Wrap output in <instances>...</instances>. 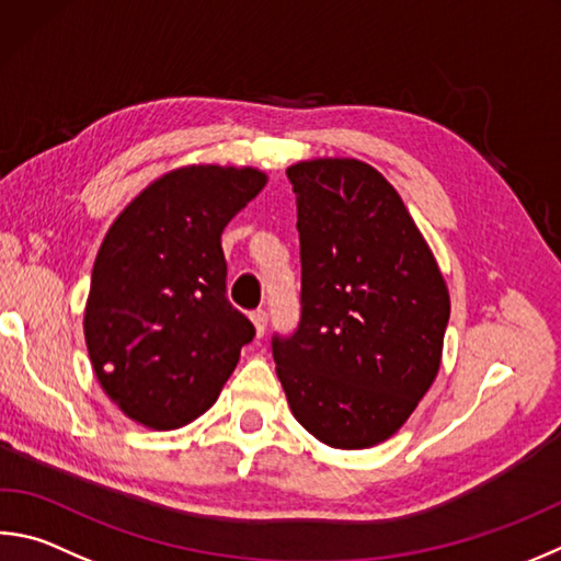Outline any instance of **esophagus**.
<instances>
[{
  "label": "esophagus",
  "instance_id": "esophagus-1",
  "mask_svg": "<svg viewBox=\"0 0 561 561\" xmlns=\"http://www.w3.org/2000/svg\"><path fill=\"white\" fill-rule=\"evenodd\" d=\"M250 319L254 323V331H257V335H264V329H267V311H264V309L252 311Z\"/></svg>",
  "mask_w": 561,
  "mask_h": 561
}]
</instances>
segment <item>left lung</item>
<instances>
[{
  "instance_id": "8db88e82",
  "label": "left lung",
  "mask_w": 561,
  "mask_h": 561,
  "mask_svg": "<svg viewBox=\"0 0 561 561\" xmlns=\"http://www.w3.org/2000/svg\"><path fill=\"white\" fill-rule=\"evenodd\" d=\"M297 193L301 319L272 335L297 422L333 449L400 430L442 363L449 289L387 179L358 159L287 169Z\"/></svg>"
}]
</instances>
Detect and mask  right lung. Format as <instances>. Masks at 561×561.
<instances>
[{"label":"right lung","mask_w":561,"mask_h":561,"mask_svg":"<svg viewBox=\"0 0 561 561\" xmlns=\"http://www.w3.org/2000/svg\"><path fill=\"white\" fill-rule=\"evenodd\" d=\"M257 169L183 167L147 186L100 245L85 304L90 363L149 430H179L218 400L254 325L228 301L222 228L262 191Z\"/></svg>","instance_id":"add662e5"}]
</instances>
